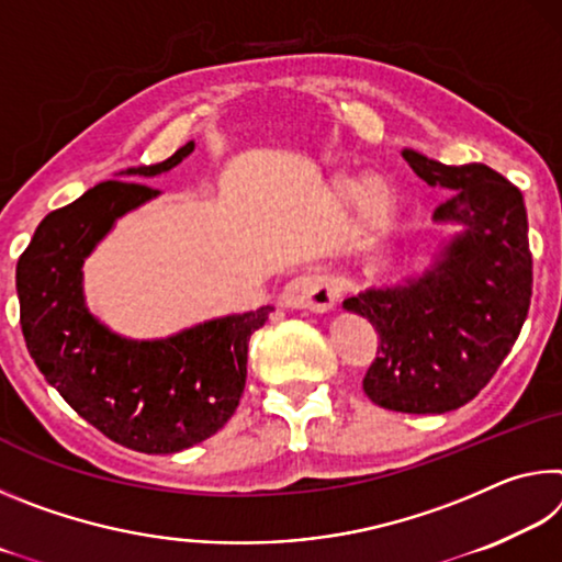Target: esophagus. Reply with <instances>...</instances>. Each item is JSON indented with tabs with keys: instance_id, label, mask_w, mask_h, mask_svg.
Instances as JSON below:
<instances>
[{
	"instance_id": "1",
	"label": "esophagus",
	"mask_w": 562,
	"mask_h": 562,
	"mask_svg": "<svg viewBox=\"0 0 562 562\" xmlns=\"http://www.w3.org/2000/svg\"><path fill=\"white\" fill-rule=\"evenodd\" d=\"M339 282L331 274L307 272L284 284L280 302L292 310L329 312L339 300Z\"/></svg>"
}]
</instances>
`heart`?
Segmentation results:
<instances>
[{
	"label": "heart",
	"instance_id": "heart-1",
	"mask_svg": "<svg viewBox=\"0 0 562 562\" xmlns=\"http://www.w3.org/2000/svg\"><path fill=\"white\" fill-rule=\"evenodd\" d=\"M331 198L341 205H355L367 227H384L396 207L394 186L384 176L337 173L329 183Z\"/></svg>",
	"mask_w": 562,
	"mask_h": 562
}]
</instances>
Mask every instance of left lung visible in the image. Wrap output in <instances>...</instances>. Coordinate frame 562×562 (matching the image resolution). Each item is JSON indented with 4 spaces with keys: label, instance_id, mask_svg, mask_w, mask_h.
Returning a JSON list of instances; mask_svg holds the SVG:
<instances>
[{
    "label": "left lung",
    "instance_id": "1",
    "mask_svg": "<svg viewBox=\"0 0 562 562\" xmlns=\"http://www.w3.org/2000/svg\"><path fill=\"white\" fill-rule=\"evenodd\" d=\"M402 156L418 178L451 193L434 223L456 233L422 274L369 288L341 307L379 335L367 396L389 412L446 414L491 382L528 317V215L520 190L488 166H446L414 148Z\"/></svg>",
    "mask_w": 562,
    "mask_h": 562
}]
</instances>
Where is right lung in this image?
Masks as SVG:
<instances>
[{"label":"right lung","instance_id":"add662e5","mask_svg":"<svg viewBox=\"0 0 562 562\" xmlns=\"http://www.w3.org/2000/svg\"><path fill=\"white\" fill-rule=\"evenodd\" d=\"M190 140L156 166L123 176L154 178L193 154ZM160 193L106 180L44 217L16 262L26 349L76 414L126 449L178 453L211 439L240 404L247 341L272 307L201 322L160 339H133L91 315L83 262L119 217Z\"/></svg>","mask_w":562,"mask_h":562}]
</instances>
